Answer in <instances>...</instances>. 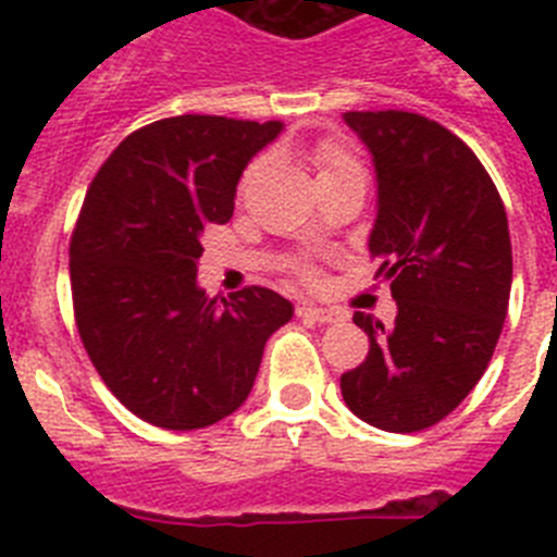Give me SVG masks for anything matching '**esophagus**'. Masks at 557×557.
<instances>
[{"label":"esophagus","instance_id":"1","mask_svg":"<svg viewBox=\"0 0 557 557\" xmlns=\"http://www.w3.org/2000/svg\"><path fill=\"white\" fill-rule=\"evenodd\" d=\"M301 318H309L314 323H343L346 321V312L343 309H332V307H301L298 309Z\"/></svg>","mask_w":557,"mask_h":557}]
</instances>
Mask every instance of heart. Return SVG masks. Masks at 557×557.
I'll return each instance as SVG.
<instances>
[{"mask_svg": "<svg viewBox=\"0 0 557 557\" xmlns=\"http://www.w3.org/2000/svg\"><path fill=\"white\" fill-rule=\"evenodd\" d=\"M314 164H318V175H323V172L339 170V166L354 164V161L346 150H339V147L334 145H323L321 150H318V156H314Z\"/></svg>", "mask_w": 557, "mask_h": 557, "instance_id": "1", "label": "heart"}]
</instances>
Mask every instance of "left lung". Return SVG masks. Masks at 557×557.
Here are the masks:
<instances>
[{"instance_id": "obj_1", "label": "left lung", "mask_w": 557, "mask_h": 557, "mask_svg": "<svg viewBox=\"0 0 557 557\" xmlns=\"http://www.w3.org/2000/svg\"><path fill=\"white\" fill-rule=\"evenodd\" d=\"M376 172L368 250L391 282L396 323H354L366 362L339 376L348 410L385 432H418L449 416L494 357L508 314L513 253L508 214L474 152L410 111H348Z\"/></svg>"}]
</instances>
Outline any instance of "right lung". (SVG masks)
<instances>
[{
	"label": "right lung",
	"instance_id": "add662e5",
	"mask_svg": "<svg viewBox=\"0 0 557 557\" xmlns=\"http://www.w3.org/2000/svg\"><path fill=\"white\" fill-rule=\"evenodd\" d=\"M284 122L170 116L100 166L69 245L77 332L108 391L161 430H203L245 405L264 343L293 318L273 289L209 298L200 236Z\"/></svg>",
	"mask_w": 557,
	"mask_h": 557
}]
</instances>
